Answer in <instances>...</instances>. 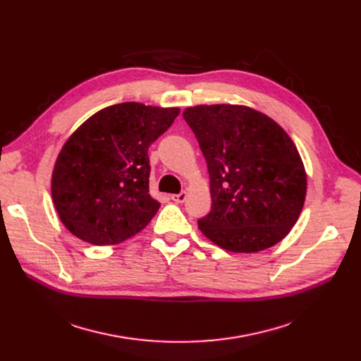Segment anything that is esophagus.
<instances>
[{
  "mask_svg": "<svg viewBox=\"0 0 361 361\" xmlns=\"http://www.w3.org/2000/svg\"><path fill=\"white\" fill-rule=\"evenodd\" d=\"M185 199H187V193H185V192H181V193H178V195H173V196H171V200L176 202V203H184Z\"/></svg>",
  "mask_w": 361,
  "mask_h": 361,
  "instance_id": "obj_1",
  "label": "esophagus"
}]
</instances>
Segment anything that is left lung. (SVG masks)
<instances>
[{
    "label": "left lung",
    "mask_w": 361,
    "mask_h": 361,
    "mask_svg": "<svg viewBox=\"0 0 361 361\" xmlns=\"http://www.w3.org/2000/svg\"><path fill=\"white\" fill-rule=\"evenodd\" d=\"M211 177L212 209L200 231L221 249L256 253L286 237L307 190L298 150L283 128L243 105L184 109Z\"/></svg>",
    "instance_id": "left-lung-1"
}]
</instances>
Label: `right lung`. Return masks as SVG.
Listing matches in <instances>:
<instances>
[{
    "instance_id": "obj_1",
    "label": "right lung",
    "mask_w": 361,
    "mask_h": 361,
    "mask_svg": "<svg viewBox=\"0 0 361 361\" xmlns=\"http://www.w3.org/2000/svg\"><path fill=\"white\" fill-rule=\"evenodd\" d=\"M180 108L139 102L93 114L64 143L51 193L66 228L94 245L118 244L142 231L161 203L149 195V146Z\"/></svg>"
}]
</instances>
